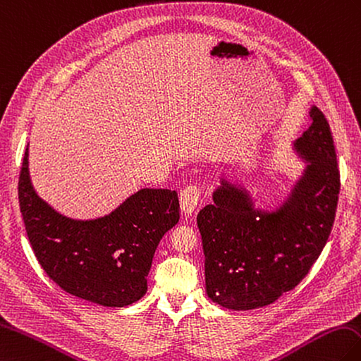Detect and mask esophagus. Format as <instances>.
Wrapping results in <instances>:
<instances>
[{"label": "esophagus", "mask_w": 361, "mask_h": 361, "mask_svg": "<svg viewBox=\"0 0 361 361\" xmlns=\"http://www.w3.org/2000/svg\"><path fill=\"white\" fill-rule=\"evenodd\" d=\"M179 201H180V210L185 214H191L196 210L199 201H201V188L197 185L185 187L180 193Z\"/></svg>", "instance_id": "obj_1"}]
</instances>
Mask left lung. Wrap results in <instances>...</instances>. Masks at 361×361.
Instances as JSON below:
<instances>
[{
	"label": "left lung",
	"instance_id": "8db88e82",
	"mask_svg": "<svg viewBox=\"0 0 361 361\" xmlns=\"http://www.w3.org/2000/svg\"><path fill=\"white\" fill-rule=\"evenodd\" d=\"M292 142L304 164L287 193L256 207L252 191L226 176L197 213L208 298L231 310L269 306L309 274L332 230L340 173L332 134L317 106Z\"/></svg>",
	"mask_w": 361,
	"mask_h": 361
}]
</instances>
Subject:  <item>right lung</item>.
I'll return each mask as SVG.
<instances>
[{
	"mask_svg": "<svg viewBox=\"0 0 361 361\" xmlns=\"http://www.w3.org/2000/svg\"><path fill=\"white\" fill-rule=\"evenodd\" d=\"M20 210L34 253L63 290L105 307H123L147 293L160 239L179 222V199L168 188H140L94 219L61 214L38 196L29 145L18 180Z\"/></svg>",
	"mask_w": 361,
	"mask_h": 361,
	"instance_id": "1",
	"label": "right lung"
}]
</instances>
